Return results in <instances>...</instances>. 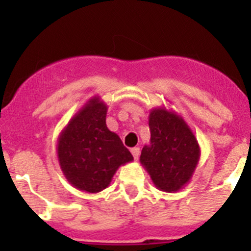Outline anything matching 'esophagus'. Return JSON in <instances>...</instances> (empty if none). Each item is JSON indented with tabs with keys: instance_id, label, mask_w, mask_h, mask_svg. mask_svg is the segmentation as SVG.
<instances>
[{
	"instance_id": "esophagus-1",
	"label": "esophagus",
	"mask_w": 251,
	"mask_h": 251,
	"mask_svg": "<svg viewBox=\"0 0 251 251\" xmlns=\"http://www.w3.org/2000/svg\"><path fill=\"white\" fill-rule=\"evenodd\" d=\"M131 153H132V155H133V158H135V160H137L138 156H140L141 151H140V148H138V147H135V148L131 149Z\"/></svg>"
}]
</instances>
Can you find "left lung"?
<instances>
[{
    "mask_svg": "<svg viewBox=\"0 0 251 251\" xmlns=\"http://www.w3.org/2000/svg\"><path fill=\"white\" fill-rule=\"evenodd\" d=\"M151 143L142 149L140 161L159 191L175 193L193 176L201 147L186 121L175 110L154 108L149 113Z\"/></svg>",
    "mask_w": 251,
    "mask_h": 251,
    "instance_id": "8db88e82",
    "label": "left lung"
}]
</instances>
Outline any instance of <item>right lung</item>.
<instances>
[{
    "instance_id": "obj_1",
    "label": "right lung",
    "mask_w": 251,
    "mask_h": 251,
    "mask_svg": "<svg viewBox=\"0 0 251 251\" xmlns=\"http://www.w3.org/2000/svg\"><path fill=\"white\" fill-rule=\"evenodd\" d=\"M108 105L100 96L90 98L69 120L57 142L65 178L78 191L98 193L110 184L121 165L133 160L120 137L107 127Z\"/></svg>"
}]
</instances>
